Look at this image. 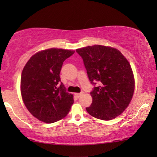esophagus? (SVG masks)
I'll return each mask as SVG.
<instances>
[{"label": "esophagus", "mask_w": 157, "mask_h": 157, "mask_svg": "<svg viewBox=\"0 0 157 157\" xmlns=\"http://www.w3.org/2000/svg\"><path fill=\"white\" fill-rule=\"evenodd\" d=\"M82 94V93H78V94H75V95L77 98H79Z\"/></svg>", "instance_id": "1"}]
</instances>
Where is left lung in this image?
I'll list each match as a JSON object with an SVG mask.
<instances>
[{
    "instance_id": "8db88e82",
    "label": "left lung",
    "mask_w": 157,
    "mask_h": 157,
    "mask_svg": "<svg viewBox=\"0 0 157 157\" xmlns=\"http://www.w3.org/2000/svg\"><path fill=\"white\" fill-rule=\"evenodd\" d=\"M94 88L92 104L86 109L103 121L112 120L129 105L134 91V78L129 63L114 48L94 45L76 50ZM99 85L95 86L96 82Z\"/></svg>"
}]
</instances>
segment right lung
<instances>
[{"label": "right lung", "mask_w": 157, "mask_h": 157, "mask_svg": "<svg viewBox=\"0 0 157 157\" xmlns=\"http://www.w3.org/2000/svg\"><path fill=\"white\" fill-rule=\"evenodd\" d=\"M74 52L61 48L41 50L33 55L23 68L21 96L26 108L38 120L55 123L70 111L73 95L66 91L59 73L63 62Z\"/></svg>", "instance_id": "add662e5"}]
</instances>
